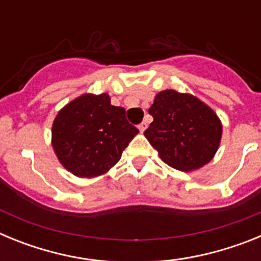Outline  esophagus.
Returning <instances> with one entry per match:
<instances>
[{
  "label": "esophagus",
  "mask_w": 261,
  "mask_h": 261,
  "mask_svg": "<svg viewBox=\"0 0 261 261\" xmlns=\"http://www.w3.org/2000/svg\"><path fill=\"white\" fill-rule=\"evenodd\" d=\"M147 128V123L146 121H142L141 124H140V125H138V129H140V132L141 133H144L145 132V129Z\"/></svg>",
  "instance_id": "34e87169"
}]
</instances>
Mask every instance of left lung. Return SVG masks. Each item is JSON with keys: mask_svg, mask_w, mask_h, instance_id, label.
Here are the masks:
<instances>
[{"mask_svg": "<svg viewBox=\"0 0 261 261\" xmlns=\"http://www.w3.org/2000/svg\"><path fill=\"white\" fill-rule=\"evenodd\" d=\"M149 114L154 120L144 135L168 166L179 171H193L216 155L222 123L197 96L163 90L154 98Z\"/></svg>", "mask_w": 261, "mask_h": 261, "instance_id": "obj_1", "label": "left lung"}]
</instances>
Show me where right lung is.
I'll return each mask as SVG.
<instances>
[{"label": "right lung", "mask_w": 261, "mask_h": 261, "mask_svg": "<svg viewBox=\"0 0 261 261\" xmlns=\"http://www.w3.org/2000/svg\"><path fill=\"white\" fill-rule=\"evenodd\" d=\"M137 133L125 110L111 105L107 93L82 94L53 120L52 147L69 172L91 179L107 174Z\"/></svg>", "instance_id": "1"}]
</instances>
